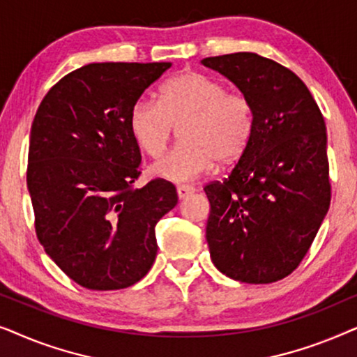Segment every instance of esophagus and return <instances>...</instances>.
<instances>
[{
    "label": "esophagus",
    "mask_w": 357,
    "mask_h": 357,
    "mask_svg": "<svg viewBox=\"0 0 357 357\" xmlns=\"http://www.w3.org/2000/svg\"><path fill=\"white\" fill-rule=\"evenodd\" d=\"M193 192H195V188L190 187V185H178V187H177V195H178L180 199L188 197V195H192Z\"/></svg>",
    "instance_id": "34e87169"
}]
</instances>
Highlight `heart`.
Instances as JSON below:
<instances>
[{
    "label": "heart",
    "mask_w": 357,
    "mask_h": 357,
    "mask_svg": "<svg viewBox=\"0 0 357 357\" xmlns=\"http://www.w3.org/2000/svg\"><path fill=\"white\" fill-rule=\"evenodd\" d=\"M182 143L154 164L153 172L172 182H188L216 164H236L253 135V109L242 92L226 91L221 81L183 71L159 89V102L139 99L131 105L128 130L149 158L164 153L174 126Z\"/></svg>",
    "instance_id": "heart-1"
}]
</instances>
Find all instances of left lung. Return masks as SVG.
Segmentation results:
<instances>
[{"label": "left lung", "mask_w": 357, "mask_h": 357, "mask_svg": "<svg viewBox=\"0 0 357 357\" xmlns=\"http://www.w3.org/2000/svg\"><path fill=\"white\" fill-rule=\"evenodd\" d=\"M250 100L253 135L227 178L204 193L214 266L248 284L291 275L307 255L331 199L324 115L301 77L257 53L209 56Z\"/></svg>", "instance_id": "1"}]
</instances>
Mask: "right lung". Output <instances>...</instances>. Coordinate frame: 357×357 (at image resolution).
Listing matches in <instances>:
<instances>
[{
  "instance_id": "right-lung-1",
  "label": "right lung",
  "mask_w": 357,
  "mask_h": 357,
  "mask_svg": "<svg viewBox=\"0 0 357 357\" xmlns=\"http://www.w3.org/2000/svg\"><path fill=\"white\" fill-rule=\"evenodd\" d=\"M172 63H91L61 77L31 130L27 188L36 234L68 278L92 291L133 286L158 253L155 224L178 202L155 178L135 188L131 105Z\"/></svg>"
}]
</instances>
